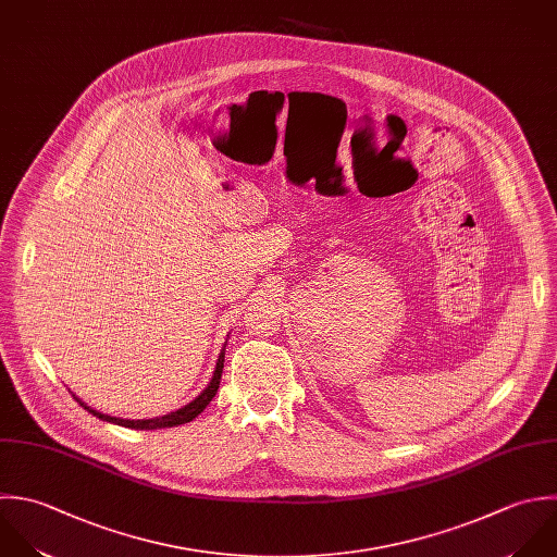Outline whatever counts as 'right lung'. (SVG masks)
<instances>
[{"mask_svg":"<svg viewBox=\"0 0 557 557\" xmlns=\"http://www.w3.org/2000/svg\"><path fill=\"white\" fill-rule=\"evenodd\" d=\"M227 345V341H225ZM225 345L219 354V360H216V367H214V373H212V380L208 382V386L186 406H182L180 410L175 412H169V414H162V417H153V419H119V417H110V414H103V412H97L92 410L90 406H86L79 397L73 395V399L86 410L90 412L92 417L106 421V423H114V425H121V428H129V430H162V428H177V425H184V423H190L195 417H199L206 406L212 401V397L216 395L219 391V382H221V373H223V362H225Z\"/></svg>","mask_w":557,"mask_h":557,"instance_id":"1","label":"right lung"}]
</instances>
